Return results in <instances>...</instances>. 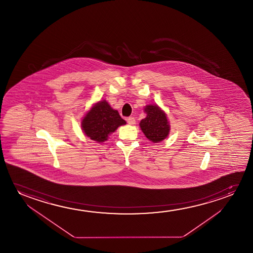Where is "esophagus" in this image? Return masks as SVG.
Returning <instances> with one entry per match:
<instances>
[{"label": "esophagus", "instance_id": "1", "mask_svg": "<svg viewBox=\"0 0 253 253\" xmlns=\"http://www.w3.org/2000/svg\"><path fill=\"white\" fill-rule=\"evenodd\" d=\"M128 125H135V119L134 118H128L127 119Z\"/></svg>", "mask_w": 253, "mask_h": 253}]
</instances>
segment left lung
<instances>
[{"label": "left lung", "instance_id": "obj_1", "mask_svg": "<svg viewBox=\"0 0 253 253\" xmlns=\"http://www.w3.org/2000/svg\"><path fill=\"white\" fill-rule=\"evenodd\" d=\"M146 118L140 122V128L150 142H160L169 135L170 125L165 111L157 104H148L143 108Z\"/></svg>", "mask_w": 253, "mask_h": 253}]
</instances>
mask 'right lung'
Masks as SVG:
<instances>
[{"label": "right lung", "instance_id": "right-lung-1", "mask_svg": "<svg viewBox=\"0 0 253 253\" xmlns=\"http://www.w3.org/2000/svg\"><path fill=\"white\" fill-rule=\"evenodd\" d=\"M125 125V120L105 99L95 103L81 120V128L84 135L98 143L107 141L111 133Z\"/></svg>", "mask_w": 253, "mask_h": 253}]
</instances>
